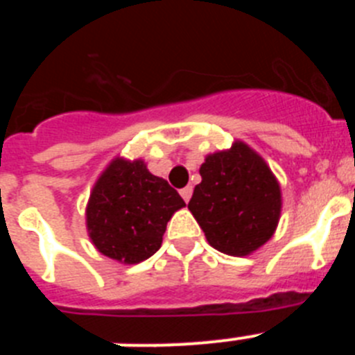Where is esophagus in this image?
Returning a JSON list of instances; mask_svg holds the SVG:
<instances>
[{
	"mask_svg": "<svg viewBox=\"0 0 355 355\" xmlns=\"http://www.w3.org/2000/svg\"><path fill=\"white\" fill-rule=\"evenodd\" d=\"M180 193H181V197H183L184 202H188V200H190V197H192V187H184Z\"/></svg>",
	"mask_w": 355,
	"mask_h": 355,
	"instance_id": "esophagus-1",
	"label": "esophagus"
}]
</instances>
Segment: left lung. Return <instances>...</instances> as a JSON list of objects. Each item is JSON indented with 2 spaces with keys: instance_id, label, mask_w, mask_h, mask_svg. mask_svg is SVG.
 <instances>
[{
  "instance_id": "1",
  "label": "left lung",
  "mask_w": 355,
  "mask_h": 355,
  "mask_svg": "<svg viewBox=\"0 0 355 355\" xmlns=\"http://www.w3.org/2000/svg\"><path fill=\"white\" fill-rule=\"evenodd\" d=\"M188 209L213 249L249 256L274 236L283 193L268 163L250 146L234 140L205 158Z\"/></svg>"
}]
</instances>
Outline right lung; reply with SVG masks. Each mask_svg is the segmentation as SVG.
I'll return each mask as SVG.
<instances>
[{
  "label": "right lung",
  "instance_id": "obj_1",
  "mask_svg": "<svg viewBox=\"0 0 355 355\" xmlns=\"http://www.w3.org/2000/svg\"><path fill=\"white\" fill-rule=\"evenodd\" d=\"M184 200L144 159L117 156L99 174L85 220L92 245L122 265H137L162 247L163 233Z\"/></svg>",
  "mask_w": 355,
  "mask_h": 355
}]
</instances>
